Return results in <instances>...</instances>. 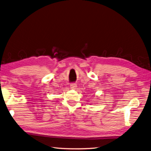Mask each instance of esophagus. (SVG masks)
Masks as SVG:
<instances>
[{"label": "esophagus", "instance_id": "esophagus-1", "mask_svg": "<svg viewBox=\"0 0 151 151\" xmlns=\"http://www.w3.org/2000/svg\"><path fill=\"white\" fill-rule=\"evenodd\" d=\"M77 88V85L76 83H72V84L70 85V88L73 89V90H75Z\"/></svg>", "mask_w": 151, "mask_h": 151}]
</instances>
